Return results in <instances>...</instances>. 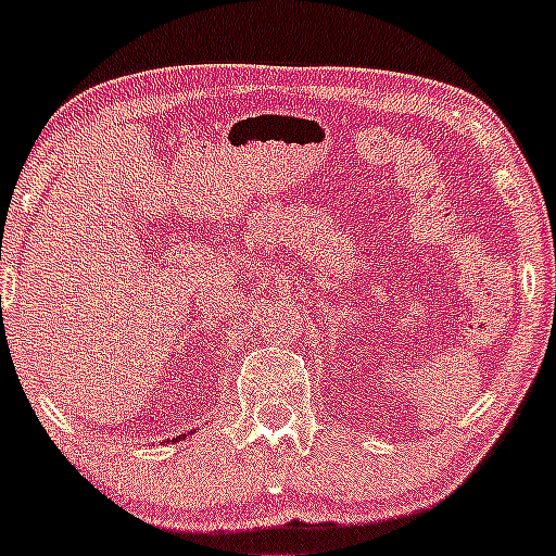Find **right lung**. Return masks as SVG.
<instances>
[{
	"mask_svg": "<svg viewBox=\"0 0 556 556\" xmlns=\"http://www.w3.org/2000/svg\"><path fill=\"white\" fill-rule=\"evenodd\" d=\"M182 438H185V434H182Z\"/></svg>",
	"mask_w": 556,
	"mask_h": 556,
	"instance_id": "right-lung-1",
	"label": "right lung"
}]
</instances>
